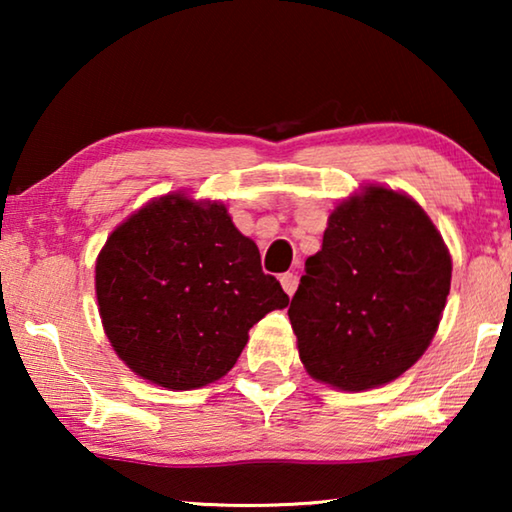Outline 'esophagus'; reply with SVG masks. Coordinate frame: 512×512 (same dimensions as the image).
I'll use <instances>...</instances> for the list:
<instances>
[{
    "mask_svg": "<svg viewBox=\"0 0 512 512\" xmlns=\"http://www.w3.org/2000/svg\"><path fill=\"white\" fill-rule=\"evenodd\" d=\"M280 282H282V289L287 291V296H293V293H296V289H298V275L296 273H284L280 277Z\"/></svg>",
    "mask_w": 512,
    "mask_h": 512,
    "instance_id": "1",
    "label": "esophagus"
}]
</instances>
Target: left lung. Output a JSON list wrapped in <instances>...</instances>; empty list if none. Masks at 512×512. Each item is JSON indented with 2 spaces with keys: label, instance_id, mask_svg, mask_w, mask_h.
I'll list each match as a JSON object with an SVG mask.
<instances>
[{
  "label": "left lung",
  "instance_id": "8db88e82",
  "mask_svg": "<svg viewBox=\"0 0 512 512\" xmlns=\"http://www.w3.org/2000/svg\"><path fill=\"white\" fill-rule=\"evenodd\" d=\"M449 284L452 257L427 212L393 189L363 187L329 214L291 300L300 361L341 391L388 384L429 348Z\"/></svg>",
  "mask_w": 512,
  "mask_h": 512
}]
</instances>
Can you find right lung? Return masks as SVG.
I'll return each mask as SVG.
<instances>
[{"mask_svg":"<svg viewBox=\"0 0 512 512\" xmlns=\"http://www.w3.org/2000/svg\"><path fill=\"white\" fill-rule=\"evenodd\" d=\"M94 282L119 359L171 391L221 379L246 348L248 329L289 305L225 205L178 192L112 230Z\"/></svg>","mask_w":512,"mask_h":512,"instance_id":"1","label":"right lung"}]
</instances>
